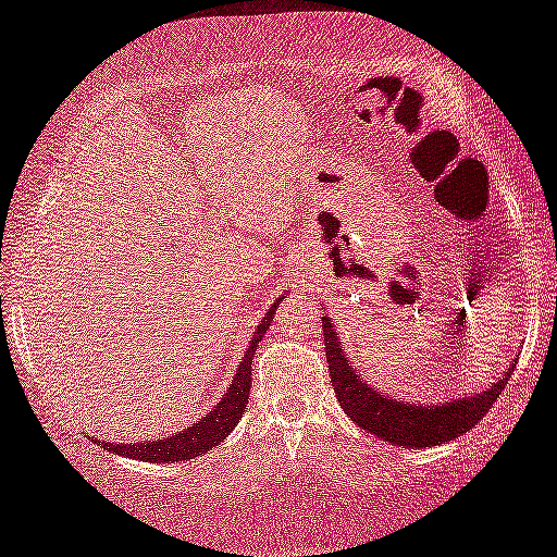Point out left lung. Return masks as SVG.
I'll list each match as a JSON object with an SVG mask.
<instances>
[{"label": "left lung", "instance_id": "8db88e82", "mask_svg": "<svg viewBox=\"0 0 557 557\" xmlns=\"http://www.w3.org/2000/svg\"><path fill=\"white\" fill-rule=\"evenodd\" d=\"M322 330H325L327 348V368L330 383L335 386L341 409L364 431L375 433L377 438H386L399 447H436L442 442L462 436L470 428L479 425L484 414L492 409L497 396L510 381V370L494 383L492 388L481 394L462 396V399L436 401V405H414V401H399L394 396L381 394L372 388L359 370L348 362L344 351V341L335 333L330 317H322Z\"/></svg>", "mask_w": 557, "mask_h": 557}]
</instances>
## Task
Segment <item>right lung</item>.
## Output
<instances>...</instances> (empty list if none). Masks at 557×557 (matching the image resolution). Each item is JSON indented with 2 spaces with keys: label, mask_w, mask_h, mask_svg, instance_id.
<instances>
[{
  "label": "right lung",
  "mask_w": 557,
  "mask_h": 557,
  "mask_svg": "<svg viewBox=\"0 0 557 557\" xmlns=\"http://www.w3.org/2000/svg\"><path fill=\"white\" fill-rule=\"evenodd\" d=\"M280 298L272 304V309L267 311L264 320L256 327L253 341H250L246 359L237 364L235 377H232L230 391L222 396L216 407L211 409L209 414L195 420L193 425L182 428V431L171 433L166 438H152V442H139V444H108L97 442L102 447L115 451V455L134 457V460L143 462H180V460H195L198 455H206V451L219 447V442L230 436L232 428L237 425V420L246 414L248 409V391H250V359H253L256 346L264 338L269 330V322L274 320V309H277Z\"/></svg>",
  "instance_id": "obj_1"
}]
</instances>
